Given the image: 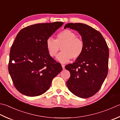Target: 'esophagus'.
I'll list each match as a JSON object with an SVG mask.
<instances>
[{
  "instance_id": "obj_1",
  "label": "esophagus",
  "mask_w": 120,
  "mask_h": 120,
  "mask_svg": "<svg viewBox=\"0 0 120 120\" xmlns=\"http://www.w3.org/2000/svg\"><path fill=\"white\" fill-rule=\"evenodd\" d=\"M62 65V69H65V65L64 64H61Z\"/></svg>"
}]
</instances>
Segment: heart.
Listing matches in <instances>:
<instances>
[{
  "instance_id": "b5f03b06",
  "label": "heart",
  "mask_w": 120,
  "mask_h": 120,
  "mask_svg": "<svg viewBox=\"0 0 120 120\" xmlns=\"http://www.w3.org/2000/svg\"><path fill=\"white\" fill-rule=\"evenodd\" d=\"M46 46L51 57H55L61 48L62 52L58 55L57 59L63 63L68 62L71 59L74 60L79 59L83 54L85 48L83 40L77 37L75 33L69 29L58 33L56 40L49 37L46 41Z\"/></svg>"
}]
</instances>
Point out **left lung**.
I'll use <instances>...</instances> for the list:
<instances>
[{"label": "left lung", "mask_w": 120, "mask_h": 120, "mask_svg": "<svg viewBox=\"0 0 120 120\" xmlns=\"http://www.w3.org/2000/svg\"><path fill=\"white\" fill-rule=\"evenodd\" d=\"M75 30L81 35L85 48L82 55L65 67L70 72L69 90L82 98L90 97L101 87L108 72L109 48L98 30L83 23H68L64 29Z\"/></svg>", "instance_id": "1"}]
</instances>
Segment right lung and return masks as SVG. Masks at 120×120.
Wrapping results in <instances>:
<instances>
[{
	"mask_svg": "<svg viewBox=\"0 0 120 120\" xmlns=\"http://www.w3.org/2000/svg\"><path fill=\"white\" fill-rule=\"evenodd\" d=\"M63 24L38 23L23 28L16 35L10 49L8 70L14 86L22 94L42 95L62 71L60 63L49 55L46 43Z\"/></svg>",
	"mask_w": 120,
	"mask_h": 120,
	"instance_id": "1",
	"label": "right lung"
}]
</instances>
